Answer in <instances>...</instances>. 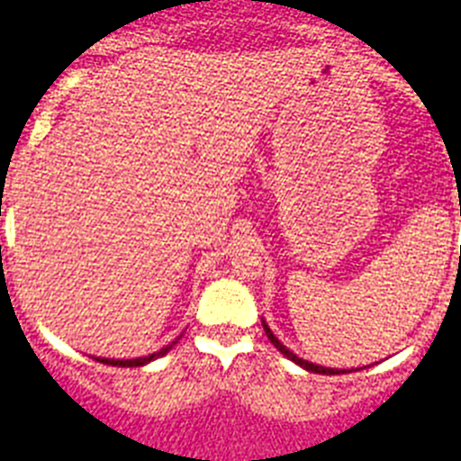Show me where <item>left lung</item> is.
I'll return each instance as SVG.
<instances>
[{
    "label": "left lung",
    "mask_w": 461,
    "mask_h": 461,
    "mask_svg": "<svg viewBox=\"0 0 461 461\" xmlns=\"http://www.w3.org/2000/svg\"><path fill=\"white\" fill-rule=\"evenodd\" d=\"M263 329H265V334H267V339L272 340V346L276 348V350H279V353L282 355H286V357H289L291 362H295V365H301L303 369H308V372H312V374H340L339 369H329V366H320V365H312V362H308V360H303V357H298V355H294L289 350V348L284 346L282 340L276 339L275 334H272V329L267 327V324H265V320H263Z\"/></svg>",
    "instance_id": "left-lung-1"
}]
</instances>
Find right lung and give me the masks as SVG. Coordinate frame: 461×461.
Wrapping results in <instances>:
<instances>
[{
  "label": "right lung",
  "mask_w": 461,
  "mask_h": 461,
  "mask_svg": "<svg viewBox=\"0 0 461 461\" xmlns=\"http://www.w3.org/2000/svg\"><path fill=\"white\" fill-rule=\"evenodd\" d=\"M172 343H177V340H172ZM166 346V348H160L158 353H151V355H146V357H137V360H108V357H96L99 362H104V365H113V366H141V365H149L151 360H158V357H163V355L167 353L172 348Z\"/></svg>",
  "instance_id": "add662e5"
}]
</instances>
